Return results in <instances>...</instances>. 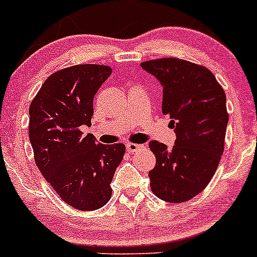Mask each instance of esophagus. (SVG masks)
I'll list each match as a JSON object with an SVG mask.
<instances>
[{
    "instance_id": "esophagus-1",
    "label": "esophagus",
    "mask_w": 257,
    "mask_h": 257,
    "mask_svg": "<svg viewBox=\"0 0 257 257\" xmlns=\"http://www.w3.org/2000/svg\"><path fill=\"white\" fill-rule=\"evenodd\" d=\"M142 148H143V145H139V144H136V143H128V144H126V152L132 153V154H133V153L138 152V150L142 149Z\"/></svg>"
}]
</instances>
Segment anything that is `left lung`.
<instances>
[{"instance_id":"obj_1","label":"left lung","mask_w":257,"mask_h":257,"mask_svg":"<svg viewBox=\"0 0 257 257\" xmlns=\"http://www.w3.org/2000/svg\"><path fill=\"white\" fill-rule=\"evenodd\" d=\"M142 68L162 83L163 114L177 133L172 149L149 143L157 158L150 188L168 203L189 201L208 186L224 153L229 120L224 88L206 67L185 59L145 61Z\"/></svg>"}]
</instances>
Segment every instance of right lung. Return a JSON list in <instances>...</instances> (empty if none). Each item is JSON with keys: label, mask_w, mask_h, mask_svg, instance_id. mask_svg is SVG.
<instances>
[{"label": "right lung", "mask_w": 257, "mask_h": 257, "mask_svg": "<svg viewBox=\"0 0 257 257\" xmlns=\"http://www.w3.org/2000/svg\"><path fill=\"white\" fill-rule=\"evenodd\" d=\"M112 68L77 64L54 72L30 105V142L42 175L68 205L82 211L104 206L125 145L95 143L89 126L93 98Z\"/></svg>", "instance_id": "1"}]
</instances>
